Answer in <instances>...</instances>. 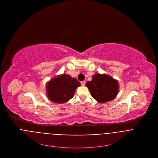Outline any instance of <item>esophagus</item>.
<instances>
[{"instance_id": "obj_1", "label": "esophagus", "mask_w": 158, "mask_h": 158, "mask_svg": "<svg viewBox=\"0 0 158 158\" xmlns=\"http://www.w3.org/2000/svg\"><path fill=\"white\" fill-rule=\"evenodd\" d=\"M85 84H86V82H85V81H81V85L82 86H85Z\"/></svg>"}]
</instances>
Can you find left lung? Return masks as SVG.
Instances as JSON below:
<instances>
[{"instance_id":"8db88e82","label":"left lung","mask_w":158,"mask_h":158,"mask_svg":"<svg viewBox=\"0 0 158 158\" xmlns=\"http://www.w3.org/2000/svg\"><path fill=\"white\" fill-rule=\"evenodd\" d=\"M92 97L100 103L112 100L119 91L118 81L106 74L95 73L90 81L87 82Z\"/></svg>"}]
</instances>
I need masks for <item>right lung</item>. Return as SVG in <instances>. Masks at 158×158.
<instances>
[{
    "label": "right lung",
    "mask_w": 158,
    "mask_h": 158,
    "mask_svg": "<svg viewBox=\"0 0 158 158\" xmlns=\"http://www.w3.org/2000/svg\"><path fill=\"white\" fill-rule=\"evenodd\" d=\"M80 83L69 75L63 74L51 79L46 84L48 98L52 102L61 104L71 100Z\"/></svg>",
    "instance_id": "1"
}]
</instances>
